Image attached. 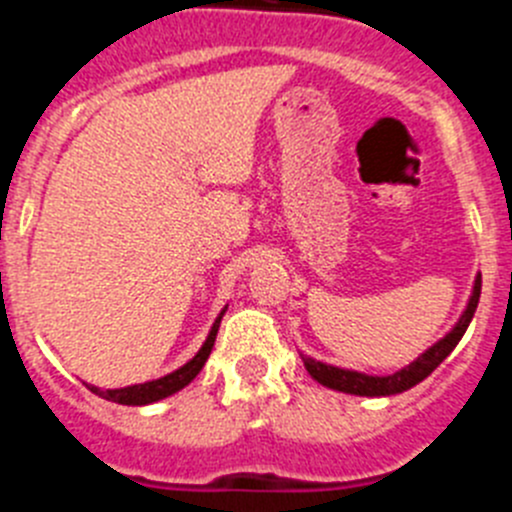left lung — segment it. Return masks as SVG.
Segmentation results:
<instances>
[{"mask_svg": "<svg viewBox=\"0 0 512 512\" xmlns=\"http://www.w3.org/2000/svg\"><path fill=\"white\" fill-rule=\"evenodd\" d=\"M479 292H482V274L474 277V287L472 295H469L467 307L461 312V318L456 320L454 328L441 338V341L433 343L431 348H425L423 354L418 356L415 361H410L405 369L395 374H387V377H374V374H364V372H354V369H341V366L325 364V361L312 359V356H302V364L310 372V377L315 382H320L323 387H330V390L336 392H346V395H359V397H390V395H400V392L410 390L415 384L423 382L428 374L441 364L446 356L451 354L456 348V343L461 341V336L467 333L469 323L474 318V310H477L479 302Z\"/></svg>", "mask_w": 512, "mask_h": 512, "instance_id": "8db88e82", "label": "left lung"}]
</instances>
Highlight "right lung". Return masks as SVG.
<instances>
[{"instance_id":"obj_1","label":"right lung","mask_w":512,"mask_h":512,"mask_svg":"<svg viewBox=\"0 0 512 512\" xmlns=\"http://www.w3.org/2000/svg\"><path fill=\"white\" fill-rule=\"evenodd\" d=\"M225 310H228V307H225ZM225 310L215 318V323H212L210 333H207V338H205V343H202L200 351H197V354H194L187 364L179 366L176 372L166 374V377H161V379H151V382L120 387V390H102V387H94V384H87V387L94 392V395L104 397V400H110V402H117V405H151V402L164 400V397H171L174 392L184 390V387H187V384L202 372V366H205L207 356H210L212 346H215L217 328H220V320H223Z\"/></svg>"}]
</instances>
